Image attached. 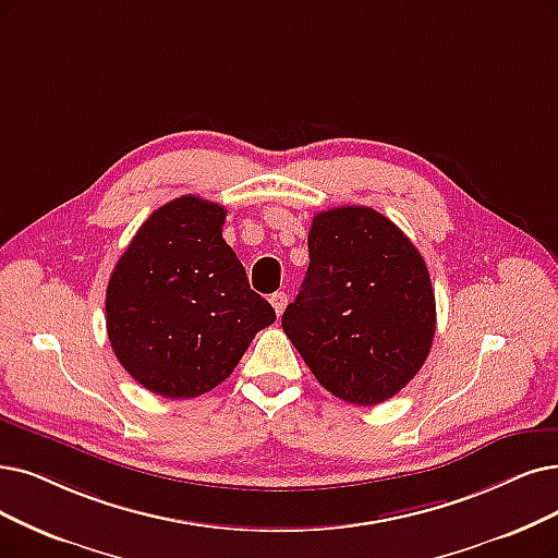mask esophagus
Here are the masks:
<instances>
[{
  "label": "esophagus",
  "mask_w": 558,
  "mask_h": 558,
  "mask_svg": "<svg viewBox=\"0 0 558 558\" xmlns=\"http://www.w3.org/2000/svg\"><path fill=\"white\" fill-rule=\"evenodd\" d=\"M270 304L275 306V314H277V316H281V314H283V308H286V304H288V295H286L283 291H279V293L270 295Z\"/></svg>",
  "instance_id": "34e87169"
}]
</instances>
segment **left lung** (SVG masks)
Here are the masks:
<instances>
[{"mask_svg":"<svg viewBox=\"0 0 558 558\" xmlns=\"http://www.w3.org/2000/svg\"><path fill=\"white\" fill-rule=\"evenodd\" d=\"M316 380L354 405L403 389L435 339V293L423 256L366 206L318 213L302 291L281 316Z\"/></svg>","mask_w":558,"mask_h":558,"instance_id":"left-lung-1","label":"left lung"}]
</instances>
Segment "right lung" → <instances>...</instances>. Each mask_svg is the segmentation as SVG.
Instances as JSON below:
<instances>
[{"instance_id": "1", "label": "right lung", "mask_w": 558, "mask_h": 558, "mask_svg": "<svg viewBox=\"0 0 558 558\" xmlns=\"http://www.w3.org/2000/svg\"><path fill=\"white\" fill-rule=\"evenodd\" d=\"M227 210L194 194L155 210L109 277L107 337L148 391L196 398L225 383L275 323L221 238Z\"/></svg>"}]
</instances>
